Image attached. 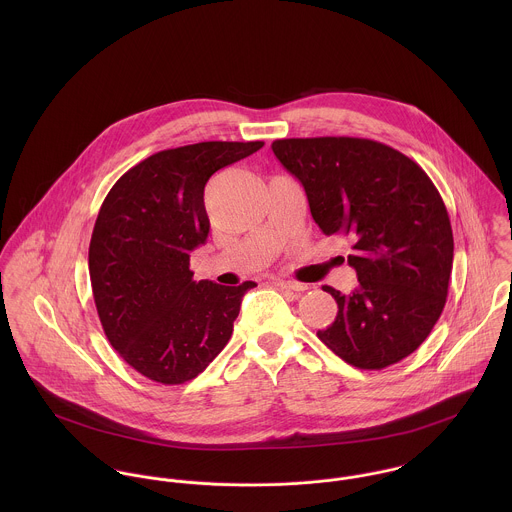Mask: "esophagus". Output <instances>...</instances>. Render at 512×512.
Returning a JSON list of instances; mask_svg holds the SVG:
<instances>
[{"instance_id":"obj_1","label":"esophagus","mask_w":512,"mask_h":512,"mask_svg":"<svg viewBox=\"0 0 512 512\" xmlns=\"http://www.w3.org/2000/svg\"><path fill=\"white\" fill-rule=\"evenodd\" d=\"M274 286H278L280 290H288V292H305V290H307L305 284L288 282V280H274Z\"/></svg>"}]
</instances>
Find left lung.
I'll use <instances>...</instances> for the list:
<instances>
[{"label":"left lung","instance_id":"8db88e82","mask_svg":"<svg viewBox=\"0 0 512 512\" xmlns=\"http://www.w3.org/2000/svg\"><path fill=\"white\" fill-rule=\"evenodd\" d=\"M272 149L305 189L325 234L353 240L359 286L317 337L345 363L380 370L412 355L443 311L453 266L447 209L426 171L365 138H290Z\"/></svg>","mask_w":512,"mask_h":512}]
</instances>
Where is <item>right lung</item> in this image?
I'll list each match as a JSON object with an SVG mask.
<instances>
[{
	"mask_svg": "<svg viewBox=\"0 0 512 512\" xmlns=\"http://www.w3.org/2000/svg\"><path fill=\"white\" fill-rule=\"evenodd\" d=\"M264 142H201L163 149L128 169L94 222L88 272L96 311L118 355L159 384L201 374L232 335L254 282H195L189 252L211 222L205 185Z\"/></svg>",
	"mask_w": 512,
	"mask_h": 512,
	"instance_id": "1",
	"label": "right lung"
}]
</instances>
